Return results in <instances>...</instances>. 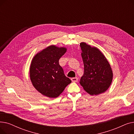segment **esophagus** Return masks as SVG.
<instances>
[{
    "instance_id": "obj_1",
    "label": "esophagus",
    "mask_w": 134,
    "mask_h": 134,
    "mask_svg": "<svg viewBox=\"0 0 134 134\" xmlns=\"http://www.w3.org/2000/svg\"><path fill=\"white\" fill-rule=\"evenodd\" d=\"M71 80L72 82H77L78 80V78H71Z\"/></svg>"
}]
</instances>
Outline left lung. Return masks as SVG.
Returning <instances> with one entry per match:
<instances>
[{
  "label": "left lung",
  "instance_id": "obj_1",
  "mask_svg": "<svg viewBox=\"0 0 134 134\" xmlns=\"http://www.w3.org/2000/svg\"><path fill=\"white\" fill-rule=\"evenodd\" d=\"M84 72L80 83L91 96L106 92L113 79V72L107 59L99 49L81 42Z\"/></svg>",
  "mask_w": 134,
  "mask_h": 134
}]
</instances>
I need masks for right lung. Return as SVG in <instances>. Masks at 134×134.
Returning <instances> with one entry per match:
<instances>
[{
	"mask_svg": "<svg viewBox=\"0 0 134 134\" xmlns=\"http://www.w3.org/2000/svg\"><path fill=\"white\" fill-rule=\"evenodd\" d=\"M66 51V47L51 45L32 58L29 72L30 80L35 89L42 95L50 98H57L71 83L59 62Z\"/></svg>",
	"mask_w": 134,
	"mask_h": 134,
	"instance_id": "add662e5",
	"label": "right lung"
}]
</instances>
